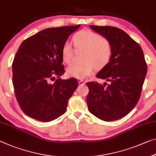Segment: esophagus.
<instances>
[{
	"mask_svg": "<svg viewBox=\"0 0 156 156\" xmlns=\"http://www.w3.org/2000/svg\"><path fill=\"white\" fill-rule=\"evenodd\" d=\"M85 83H86V82H84V81H79V85H80V86H84Z\"/></svg>",
	"mask_w": 156,
	"mask_h": 156,
	"instance_id": "34e87169",
	"label": "esophagus"
}]
</instances>
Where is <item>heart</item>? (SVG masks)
<instances>
[{"label":"heart","mask_w":156,"mask_h":156,"mask_svg":"<svg viewBox=\"0 0 156 156\" xmlns=\"http://www.w3.org/2000/svg\"><path fill=\"white\" fill-rule=\"evenodd\" d=\"M77 50H84L82 64H73L68 67L66 74L72 77L83 80L93 73L95 68L101 69L109 63L112 56L110 42L100 34L88 29L75 33L73 37ZM61 57L65 63L70 64L74 54L71 43L66 42L61 48Z\"/></svg>","instance_id":"1"}]
</instances>
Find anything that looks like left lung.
I'll use <instances>...</instances> for the list:
<instances>
[{
  "instance_id": "obj_1",
  "label": "left lung",
  "mask_w": 156,
  "mask_h": 156,
  "mask_svg": "<svg viewBox=\"0 0 156 156\" xmlns=\"http://www.w3.org/2000/svg\"><path fill=\"white\" fill-rule=\"evenodd\" d=\"M90 27L110 42L112 56L96 75L109 84L105 87L97 82L86 83L89 88L88 108L102 121H116L136 106L147 73V63L140 44L125 31L108 26Z\"/></svg>"
}]
</instances>
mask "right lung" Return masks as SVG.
Wrapping results in <instances>:
<instances>
[{
	"instance_id": "1",
	"label": "right lung",
	"mask_w": 156,
	"mask_h": 156,
	"mask_svg": "<svg viewBox=\"0 0 156 156\" xmlns=\"http://www.w3.org/2000/svg\"><path fill=\"white\" fill-rule=\"evenodd\" d=\"M80 25L49 28L21 43L14 56L12 82L21 109L27 116L48 122L66 111L78 86L76 79L61 80L65 73L61 48ZM56 76L54 84L50 82Z\"/></svg>"
}]
</instances>
